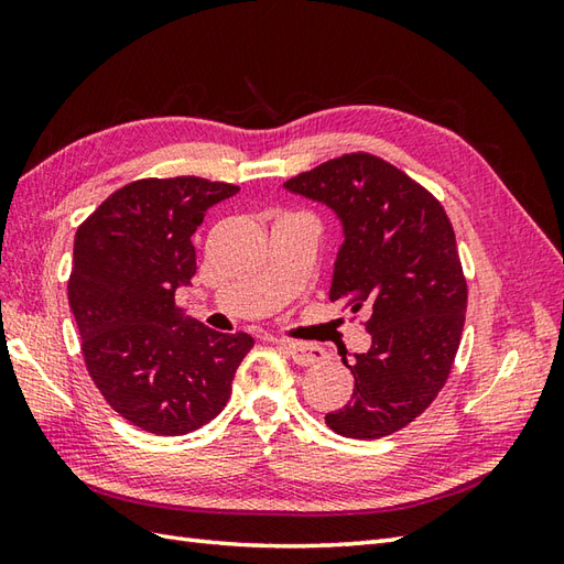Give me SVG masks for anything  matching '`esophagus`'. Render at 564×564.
I'll use <instances>...</instances> for the list:
<instances>
[{"label": "esophagus", "instance_id": "esophagus-1", "mask_svg": "<svg viewBox=\"0 0 564 564\" xmlns=\"http://www.w3.org/2000/svg\"><path fill=\"white\" fill-rule=\"evenodd\" d=\"M283 351L291 356V361L295 366H315L319 361H325L327 354L322 346L317 344H305V341H281Z\"/></svg>", "mask_w": 564, "mask_h": 564}]
</instances>
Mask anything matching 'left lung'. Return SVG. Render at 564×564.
Returning <instances> with one entry per match:
<instances>
[{"label": "left lung", "instance_id": "left-lung-1", "mask_svg": "<svg viewBox=\"0 0 564 564\" xmlns=\"http://www.w3.org/2000/svg\"><path fill=\"white\" fill-rule=\"evenodd\" d=\"M283 186L339 215L329 301L370 313V349L344 361L351 400L325 422L346 438L390 436L436 400L458 354L467 283L453 225L431 191L370 152L322 162Z\"/></svg>", "mask_w": 564, "mask_h": 564}]
</instances>
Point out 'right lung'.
Returning <instances> with one entry per match:
<instances>
[{
    "instance_id": "right-lung-1",
    "label": "right lung",
    "mask_w": 564,
    "mask_h": 564,
    "mask_svg": "<svg viewBox=\"0 0 564 564\" xmlns=\"http://www.w3.org/2000/svg\"><path fill=\"white\" fill-rule=\"evenodd\" d=\"M237 191L200 176L138 178L77 227L67 297L84 364L111 410L150 434L182 436L218 416L254 346L174 305L196 273L191 235Z\"/></svg>"
}]
</instances>
